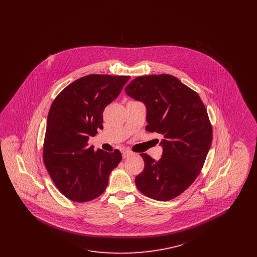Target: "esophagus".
<instances>
[{
    "label": "esophagus",
    "instance_id": "34e87169",
    "mask_svg": "<svg viewBox=\"0 0 257 257\" xmlns=\"http://www.w3.org/2000/svg\"><path fill=\"white\" fill-rule=\"evenodd\" d=\"M132 155H133V153H132V151H130V150L125 149V150H123L122 151V156L124 159H125V158H128V157H130V156H132Z\"/></svg>",
    "mask_w": 257,
    "mask_h": 257
}]
</instances>
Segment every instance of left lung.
<instances>
[{
	"label": "left lung",
	"instance_id": "left-lung-1",
	"mask_svg": "<svg viewBox=\"0 0 257 257\" xmlns=\"http://www.w3.org/2000/svg\"><path fill=\"white\" fill-rule=\"evenodd\" d=\"M130 97L145 103L148 132L163 136L159 161L141 156L145 169L135 182L150 198L168 201L196 179L212 144V125L195 90L168 74L141 76L125 87Z\"/></svg>",
	"mask_w": 257,
	"mask_h": 257
}]
</instances>
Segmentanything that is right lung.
Wrapping results in <instances>:
<instances>
[{"label": "right lung", "mask_w": 257, "mask_h": 257, "mask_svg": "<svg viewBox=\"0 0 257 257\" xmlns=\"http://www.w3.org/2000/svg\"><path fill=\"white\" fill-rule=\"evenodd\" d=\"M129 79L87 75L63 88L51 105L43 161L53 182L70 200L86 202L102 195L110 172L122 159L119 150L94 151L87 141L103 128V110Z\"/></svg>", "instance_id": "1"}]
</instances>
